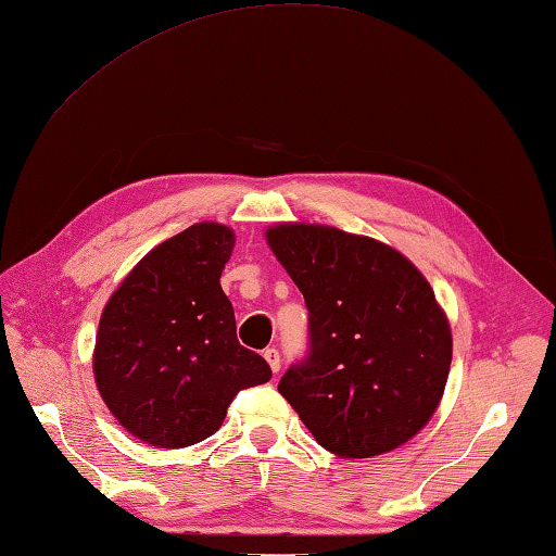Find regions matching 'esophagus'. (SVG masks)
Masks as SVG:
<instances>
[{
  "instance_id": "1",
  "label": "esophagus",
  "mask_w": 556,
  "mask_h": 556,
  "mask_svg": "<svg viewBox=\"0 0 556 556\" xmlns=\"http://www.w3.org/2000/svg\"><path fill=\"white\" fill-rule=\"evenodd\" d=\"M265 359H267L269 369H273V371L277 374V371H279V367H281V357H279V351H277V348H267V351H265Z\"/></svg>"
}]
</instances>
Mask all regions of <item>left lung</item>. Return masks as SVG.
<instances>
[{
    "instance_id": "1",
    "label": "left lung",
    "mask_w": 556,
    "mask_h": 556,
    "mask_svg": "<svg viewBox=\"0 0 556 556\" xmlns=\"http://www.w3.org/2000/svg\"><path fill=\"white\" fill-rule=\"evenodd\" d=\"M267 241L307 307V351L279 393L339 457L409 441L441 403L453 359L429 281L386 243L333 227L279 225Z\"/></svg>"
}]
</instances>
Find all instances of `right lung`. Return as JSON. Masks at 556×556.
Returning a JSON list of instances; mask_svg holds the SVG:
<instances>
[{
    "label": "right lung",
    "mask_w": 556,
    "mask_h": 556,
    "mask_svg": "<svg viewBox=\"0 0 556 556\" xmlns=\"http://www.w3.org/2000/svg\"><path fill=\"white\" fill-rule=\"evenodd\" d=\"M231 229L201 223L163 241L103 307L94 379L103 403L139 441L187 447L213 435L243 389L273 379L237 339L219 287Z\"/></svg>",
    "instance_id": "add662e5"
}]
</instances>
